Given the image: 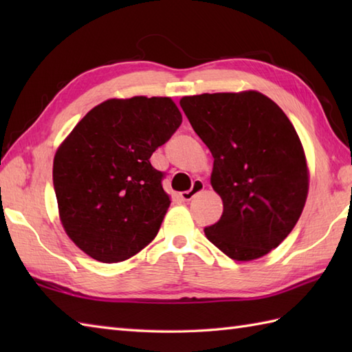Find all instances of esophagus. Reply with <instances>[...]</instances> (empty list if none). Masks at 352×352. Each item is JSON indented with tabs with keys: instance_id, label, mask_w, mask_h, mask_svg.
Returning a JSON list of instances; mask_svg holds the SVG:
<instances>
[{
	"instance_id": "34e87169",
	"label": "esophagus",
	"mask_w": 352,
	"mask_h": 352,
	"mask_svg": "<svg viewBox=\"0 0 352 352\" xmlns=\"http://www.w3.org/2000/svg\"><path fill=\"white\" fill-rule=\"evenodd\" d=\"M204 188H206L204 182L195 180V182L192 183V188H190V190H186V192H182V193H180V198H182V201H190L193 197H195V195H198V193L203 192V190H204Z\"/></svg>"
}]
</instances>
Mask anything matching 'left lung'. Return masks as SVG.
<instances>
[{"label":"left lung","instance_id":"1","mask_svg":"<svg viewBox=\"0 0 352 352\" xmlns=\"http://www.w3.org/2000/svg\"><path fill=\"white\" fill-rule=\"evenodd\" d=\"M192 129L210 149V183L222 199L208 241L237 261L266 256L296 226L309 193V166L286 113L257 91L183 96Z\"/></svg>","mask_w":352,"mask_h":352}]
</instances>
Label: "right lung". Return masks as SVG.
Masks as SVG:
<instances>
[{
	"label": "right lung",
	"instance_id": "add662e5",
	"mask_svg": "<svg viewBox=\"0 0 352 352\" xmlns=\"http://www.w3.org/2000/svg\"><path fill=\"white\" fill-rule=\"evenodd\" d=\"M182 124L168 96L111 98L74 126L52 163L58 218L78 248L118 263L154 241L170 198L149 163Z\"/></svg>",
	"mask_w": 352,
	"mask_h": 352
}]
</instances>
